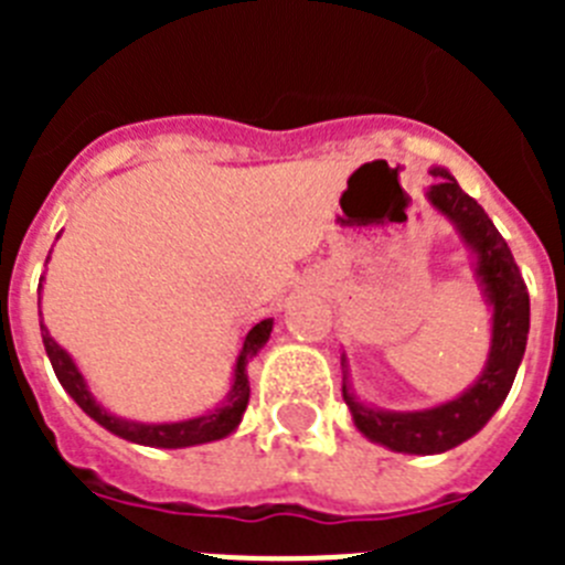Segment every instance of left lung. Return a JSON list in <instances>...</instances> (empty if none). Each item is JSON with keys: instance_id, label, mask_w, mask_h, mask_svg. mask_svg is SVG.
I'll return each mask as SVG.
<instances>
[{"instance_id": "8db88e82", "label": "left lung", "mask_w": 565, "mask_h": 565, "mask_svg": "<svg viewBox=\"0 0 565 565\" xmlns=\"http://www.w3.org/2000/svg\"><path fill=\"white\" fill-rule=\"evenodd\" d=\"M433 178L438 183L430 186L427 198L438 212L456 223L469 246L476 248L478 277L492 302V348H489L487 367L467 393L441 407L418 413L373 411L348 393V384L342 387L359 433L391 450L416 452V456L447 452L481 430L515 382L529 333V291L507 239L447 169H433Z\"/></svg>"}]
</instances>
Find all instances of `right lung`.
I'll return each instance as SVG.
<instances>
[{
    "label": "right lung",
    "mask_w": 565,
    "mask_h": 565,
    "mask_svg": "<svg viewBox=\"0 0 565 565\" xmlns=\"http://www.w3.org/2000/svg\"><path fill=\"white\" fill-rule=\"evenodd\" d=\"M42 288V286H39ZM42 317V311H39ZM271 326L274 319H263L252 331L246 333L243 339V351L237 356V367H234V384L232 393H228V402L217 411L206 413V416L189 418V422H174V424H138V422H124V418H115L104 411L102 404H96V398L89 396L87 384H84L82 373L73 364V359L67 356V351H62L53 337L47 333V328L42 326V339H44V351H47L50 364H53V371H56L58 382H62L64 391L70 396L76 398V404L87 413L89 418H96L102 427H107L109 433L115 436L127 438L132 444H143V447H167V450H178V447H194V444H206V441H217V438H226L228 433L234 430L246 413L248 404V373L246 364L254 353L268 342L271 337Z\"/></svg>",
    "instance_id": "right-lung-1"
}]
</instances>
